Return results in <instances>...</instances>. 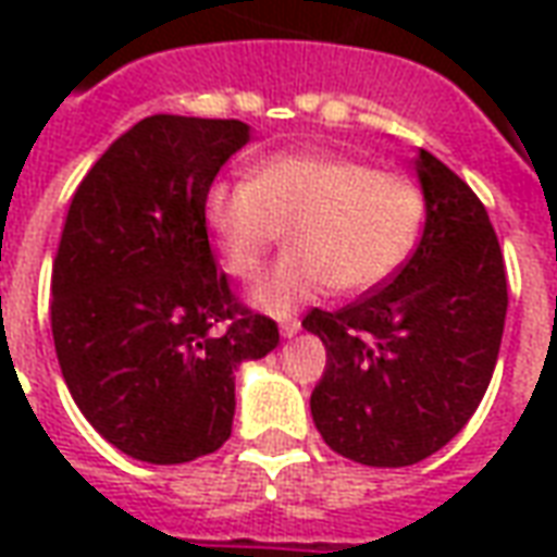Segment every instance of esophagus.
I'll return each instance as SVG.
<instances>
[{
	"label": "esophagus",
	"mask_w": 557,
	"mask_h": 557,
	"mask_svg": "<svg viewBox=\"0 0 557 557\" xmlns=\"http://www.w3.org/2000/svg\"><path fill=\"white\" fill-rule=\"evenodd\" d=\"M298 331H301V322H298V319H286V322L280 325V334H283V337H295Z\"/></svg>",
	"instance_id": "esophagus-1"
}]
</instances>
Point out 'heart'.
Wrapping results in <instances>:
<instances>
[{"label": "heart", "mask_w": 557, "mask_h": 557, "mask_svg": "<svg viewBox=\"0 0 557 557\" xmlns=\"http://www.w3.org/2000/svg\"><path fill=\"white\" fill-rule=\"evenodd\" d=\"M423 196L409 175L325 151L262 160L250 182H214L206 223L232 277L253 280L289 230L292 250L250 289L259 310L292 315L322 292L385 283L418 242Z\"/></svg>", "instance_id": "b5f03b06"}]
</instances>
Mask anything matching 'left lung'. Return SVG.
Wrapping results in <instances>:
<instances>
[{
  "instance_id": "left-lung-1",
  "label": "left lung",
  "mask_w": 557,
  "mask_h": 557,
  "mask_svg": "<svg viewBox=\"0 0 557 557\" xmlns=\"http://www.w3.org/2000/svg\"><path fill=\"white\" fill-rule=\"evenodd\" d=\"M426 223L387 286L343 310H310L325 375L310 411L331 450L361 466H414L478 411L498 361L507 274L490 214L454 170L414 158Z\"/></svg>"
}]
</instances>
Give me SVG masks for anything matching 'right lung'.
Returning <instances> with one entry per match:
<instances>
[{
	"mask_svg": "<svg viewBox=\"0 0 557 557\" xmlns=\"http://www.w3.org/2000/svg\"><path fill=\"white\" fill-rule=\"evenodd\" d=\"M238 119L148 115L86 172L53 259L55 358L122 454L178 466L230 438L235 370L277 349L214 265L206 194L247 146Z\"/></svg>",
	"mask_w": 557,
	"mask_h": 557,
	"instance_id": "obj_1",
	"label": "right lung"
}]
</instances>
